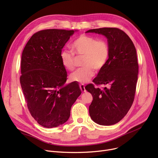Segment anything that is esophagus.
I'll list each match as a JSON object with an SVG mask.
<instances>
[{
	"label": "esophagus",
	"mask_w": 158,
	"mask_h": 158,
	"mask_svg": "<svg viewBox=\"0 0 158 158\" xmlns=\"http://www.w3.org/2000/svg\"><path fill=\"white\" fill-rule=\"evenodd\" d=\"M79 87L81 88V90L82 91V92H86V89H85V86L84 85H80Z\"/></svg>",
	"instance_id": "34e87169"
}]
</instances>
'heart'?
Instances as JSON below:
<instances>
[{"label": "heart", "mask_w": 158, "mask_h": 158, "mask_svg": "<svg viewBox=\"0 0 158 158\" xmlns=\"http://www.w3.org/2000/svg\"><path fill=\"white\" fill-rule=\"evenodd\" d=\"M72 48L77 56H84L82 66L84 67L72 73L70 78L73 81L81 83L88 82L96 71L101 70L106 65L110 55L109 45L104 40H98L96 38L81 35L72 44ZM62 65L67 70L75 69V57L69 51H63L60 54Z\"/></svg>", "instance_id": "heart-1"}]
</instances>
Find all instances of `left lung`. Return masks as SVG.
Here are the masks:
<instances>
[{"instance_id":"1","label":"left lung","mask_w":158,"mask_h":158,"mask_svg":"<svg viewBox=\"0 0 158 158\" xmlns=\"http://www.w3.org/2000/svg\"><path fill=\"white\" fill-rule=\"evenodd\" d=\"M86 32L102 35L107 40L108 60L93 82L108 87L101 89L89 84L85 88L93 96L89 106L91 118L99 125L111 126L125 117L134 101L138 74L136 48L126 33L118 28L94 29Z\"/></svg>"}]
</instances>
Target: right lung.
I'll list each match as a JSON object with an SVG mask.
<instances>
[{
    "mask_svg": "<svg viewBox=\"0 0 158 158\" xmlns=\"http://www.w3.org/2000/svg\"><path fill=\"white\" fill-rule=\"evenodd\" d=\"M76 31H38L22 52L20 81L23 94L32 117L44 127H56L67 121L72 106L81 94L77 82L64 85L67 73L60 60L62 48Z\"/></svg>",
    "mask_w": 158,
    "mask_h": 158,
    "instance_id": "right-lung-1",
    "label": "right lung"
}]
</instances>
